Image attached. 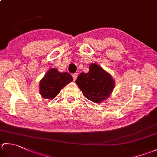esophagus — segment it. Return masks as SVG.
Masks as SVG:
<instances>
[{"label": "esophagus", "instance_id": "esophagus-1", "mask_svg": "<svg viewBox=\"0 0 157 157\" xmlns=\"http://www.w3.org/2000/svg\"><path fill=\"white\" fill-rule=\"evenodd\" d=\"M72 76H73V79H74V80H75V79H77V78H78V73H74V74H73Z\"/></svg>", "mask_w": 157, "mask_h": 157}]
</instances>
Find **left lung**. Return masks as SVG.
<instances>
[{"label":"left lung","mask_w":157,"mask_h":157,"mask_svg":"<svg viewBox=\"0 0 157 157\" xmlns=\"http://www.w3.org/2000/svg\"><path fill=\"white\" fill-rule=\"evenodd\" d=\"M75 83L84 96L96 103L109 97L116 84L112 75L97 63L90 64L89 72L80 73Z\"/></svg>","instance_id":"1"}]
</instances>
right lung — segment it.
Listing matches in <instances>:
<instances>
[{"instance_id":"right-lung-1","label":"right lung","mask_w":157,"mask_h":157,"mask_svg":"<svg viewBox=\"0 0 157 157\" xmlns=\"http://www.w3.org/2000/svg\"><path fill=\"white\" fill-rule=\"evenodd\" d=\"M73 80L69 73H60L56 68L48 70L39 83V93L45 99L52 100L60 90Z\"/></svg>"}]
</instances>
